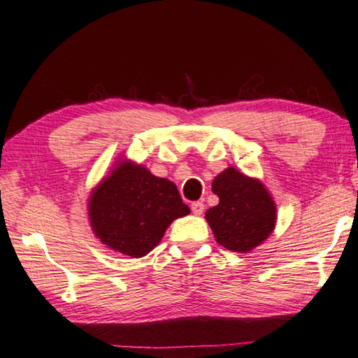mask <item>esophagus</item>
I'll list each match as a JSON object with an SVG mask.
<instances>
[{
	"label": "esophagus",
	"instance_id": "obj_1",
	"mask_svg": "<svg viewBox=\"0 0 358 358\" xmlns=\"http://www.w3.org/2000/svg\"><path fill=\"white\" fill-rule=\"evenodd\" d=\"M191 210L194 215H202L203 213V203L202 202H192Z\"/></svg>",
	"mask_w": 358,
	"mask_h": 358
}]
</instances>
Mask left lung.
I'll return each instance as SVG.
<instances>
[{"label":"left lung","mask_w":358,"mask_h":358,"mask_svg":"<svg viewBox=\"0 0 358 358\" xmlns=\"http://www.w3.org/2000/svg\"><path fill=\"white\" fill-rule=\"evenodd\" d=\"M212 189L220 202L207 210L206 220L220 245L247 253L268 239L274 231L277 210L259 180L228 167L215 177Z\"/></svg>","instance_id":"obj_1"}]
</instances>
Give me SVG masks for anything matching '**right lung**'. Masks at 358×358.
Segmentation results:
<instances>
[{
  "label": "right lung",
  "mask_w": 358,
  "mask_h": 358,
  "mask_svg": "<svg viewBox=\"0 0 358 358\" xmlns=\"http://www.w3.org/2000/svg\"><path fill=\"white\" fill-rule=\"evenodd\" d=\"M94 234L111 250L141 258L150 253L173 220L189 207L172 181L124 159L89 197Z\"/></svg>",
  "instance_id": "right-lung-1"
}]
</instances>
